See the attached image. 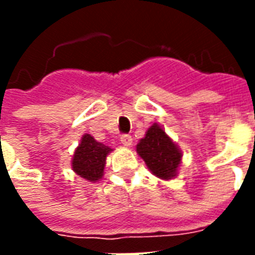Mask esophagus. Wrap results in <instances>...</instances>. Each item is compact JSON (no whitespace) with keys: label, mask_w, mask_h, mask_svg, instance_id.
I'll use <instances>...</instances> for the list:
<instances>
[{"label":"esophagus","mask_w":255,"mask_h":255,"mask_svg":"<svg viewBox=\"0 0 255 255\" xmlns=\"http://www.w3.org/2000/svg\"><path fill=\"white\" fill-rule=\"evenodd\" d=\"M120 141H122V144L126 145V147H129L132 144V137L129 135H122L120 136Z\"/></svg>","instance_id":"obj_1"}]
</instances>
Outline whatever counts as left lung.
Masks as SVG:
<instances>
[{
    "instance_id": "obj_1",
    "label": "left lung",
    "mask_w": 255,
    "mask_h": 255,
    "mask_svg": "<svg viewBox=\"0 0 255 255\" xmlns=\"http://www.w3.org/2000/svg\"><path fill=\"white\" fill-rule=\"evenodd\" d=\"M136 151L157 177L170 180L177 173L181 151L157 123L148 128L145 136L136 145Z\"/></svg>"
}]
</instances>
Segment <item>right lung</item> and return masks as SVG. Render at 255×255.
Returning a JSON list of instances; mask_svg holds the SVG:
<instances>
[{"mask_svg":"<svg viewBox=\"0 0 255 255\" xmlns=\"http://www.w3.org/2000/svg\"><path fill=\"white\" fill-rule=\"evenodd\" d=\"M111 151V148L96 141L91 135L86 133L74 153L71 163L74 172L88 181H98L103 176L106 157Z\"/></svg>","mask_w":255,"mask_h":255,"instance_id":"add662e5","label":"right lung"}]
</instances>
